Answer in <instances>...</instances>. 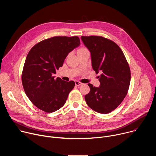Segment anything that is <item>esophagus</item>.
<instances>
[{"mask_svg": "<svg viewBox=\"0 0 156 156\" xmlns=\"http://www.w3.org/2000/svg\"><path fill=\"white\" fill-rule=\"evenodd\" d=\"M75 85L76 86H80V85H81L83 83H81V82H80V81H75Z\"/></svg>", "mask_w": 156, "mask_h": 156, "instance_id": "1", "label": "esophagus"}]
</instances>
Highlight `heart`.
<instances>
[{
	"label": "heart",
	"instance_id": "heart-1",
	"mask_svg": "<svg viewBox=\"0 0 156 156\" xmlns=\"http://www.w3.org/2000/svg\"><path fill=\"white\" fill-rule=\"evenodd\" d=\"M87 49L85 48H80L78 51H77V54H81V53H83V52H87Z\"/></svg>",
	"mask_w": 156,
	"mask_h": 156
}]
</instances>
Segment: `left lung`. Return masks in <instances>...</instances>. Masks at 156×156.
<instances>
[{"label": "left lung", "mask_w": 156, "mask_h": 156, "mask_svg": "<svg viewBox=\"0 0 156 156\" xmlns=\"http://www.w3.org/2000/svg\"><path fill=\"white\" fill-rule=\"evenodd\" d=\"M90 51L93 69L99 76V87L89 83L90 92L84 97L87 105L100 114L115 109L125 98L130 83L128 63L119 46L101 36H81Z\"/></svg>", "instance_id": "left-lung-1"}]
</instances>
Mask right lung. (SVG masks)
Instances as JSON below:
<instances>
[{
  "label": "right lung",
  "mask_w": 156,
  "mask_h": 156,
  "mask_svg": "<svg viewBox=\"0 0 156 156\" xmlns=\"http://www.w3.org/2000/svg\"><path fill=\"white\" fill-rule=\"evenodd\" d=\"M80 44L78 36H56L41 41L30 51L22 73V84L29 99L40 110L54 112L65 104L75 82L55 79L54 75Z\"/></svg>",
  "instance_id": "right-lung-1"
}]
</instances>
